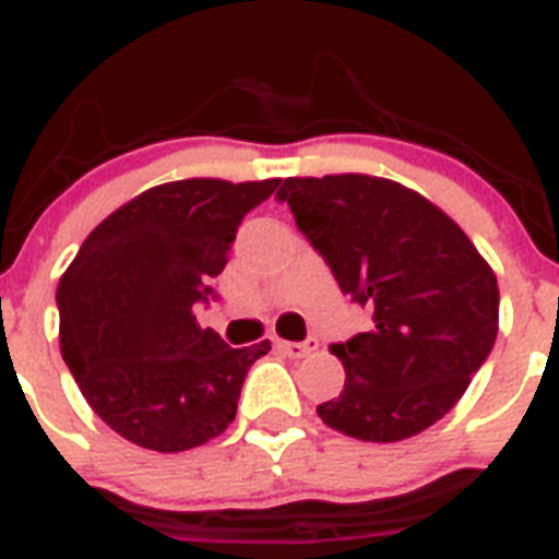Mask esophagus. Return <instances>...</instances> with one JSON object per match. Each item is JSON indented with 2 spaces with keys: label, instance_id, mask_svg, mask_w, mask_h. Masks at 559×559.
<instances>
[{
  "label": "esophagus",
  "instance_id": "obj_1",
  "mask_svg": "<svg viewBox=\"0 0 559 559\" xmlns=\"http://www.w3.org/2000/svg\"><path fill=\"white\" fill-rule=\"evenodd\" d=\"M278 349L289 358H307L309 352H316V341H307V344H295V341H278Z\"/></svg>",
  "mask_w": 559,
  "mask_h": 559
}]
</instances>
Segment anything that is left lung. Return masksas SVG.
<instances>
[{"mask_svg": "<svg viewBox=\"0 0 559 559\" xmlns=\"http://www.w3.org/2000/svg\"><path fill=\"white\" fill-rule=\"evenodd\" d=\"M278 199L341 293L372 309L369 332L330 346L346 383L318 406L323 424L369 443L438 424L495 346L491 266L443 210L389 178H287Z\"/></svg>", "mask_w": 559, "mask_h": 559, "instance_id": "8db88e82", "label": "left lung"}]
</instances>
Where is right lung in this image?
<instances>
[{"label":"right lung","mask_w":559,"mask_h":559,"mask_svg":"<svg viewBox=\"0 0 559 559\" xmlns=\"http://www.w3.org/2000/svg\"><path fill=\"white\" fill-rule=\"evenodd\" d=\"M281 181L185 178L135 195L84 238L59 281V341L84 401L153 452H187L236 417L270 341L233 349L195 323L243 215Z\"/></svg>","instance_id":"obj_1"}]
</instances>
